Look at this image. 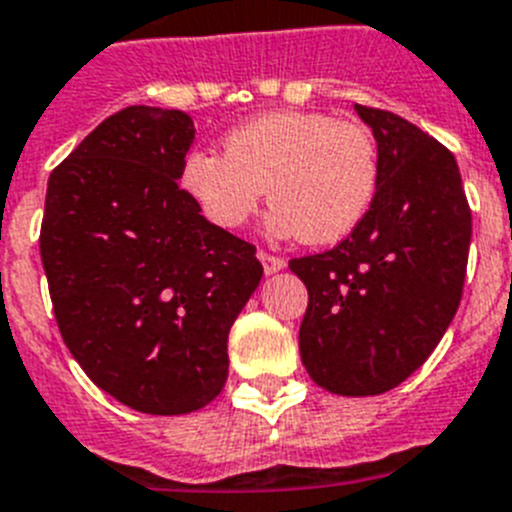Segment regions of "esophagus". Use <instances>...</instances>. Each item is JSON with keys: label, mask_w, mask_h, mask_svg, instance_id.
Masks as SVG:
<instances>
[{"label": "esophagus", "mask_w": 512, "mask_h": 512, "mask_svg": "<svg viewBox=\"0 0 512 512\" xmlns=\"http://www.w3.org/2000/svg\"><path fill=\"white\" fill-rule=\"evenodd\" d=\"M259 261L264 264L266 274H277V271H282L284 266H287V261L279 259V256H271V253L266 251H259Z\"/></svg>", "instance_id": "esophagus-1"}]
</instances>
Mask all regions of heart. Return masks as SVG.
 <instances>
[{
	"instance_id": "heart-1",
	"label": "heart",
	"mask_w": 512,
	"mask_h": 512,
	"mask_svg": "<svg viewBox=\"0 0 512 512\" xmlns=\"http://www.w3.org/2000/svg\"><path fill=\"white\" fill-rule=\"evenodd\" d=\"M223 151H192L179 174L184 194L220 230H241L269 187L271 233L328 246L359 228L377 194L372 133L323 112L253 117L225 133Z\"/></svg>"
}]
</instances>
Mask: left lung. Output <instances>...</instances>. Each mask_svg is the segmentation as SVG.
<instances>
[{
	"instance_id": "left-lung-1",
	"label": "left lung",
	"mask_w": 512,
	"mask_h": 512,
	"mask_svg": "<svg viewBox=\"0 0 512 512\" xmlns=\"http://www.w3.org/2000/svg\"><path fill=\"white\" fill-rule=\"evenodd\" d=\"M379 156L374 202L325 253L289 261L307 287L300 356L343 397L382 395L423 366L454 320L472 212L454 153L387 110L356 104Z\"/></svg>"
}]
</instances>
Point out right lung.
Wrapping results in <instances>:
<instances>
[{
    "label": "right lung",
    "instance_id": "right-lung-1",
    "mask_svg": "<svg viewBox=\"0 0 512 512\" xmlns=\"http://www.w3.org/2000/svg\"><path fill=\"white\" fill-rule=\"evenodd\" d=\"M194 122L135 104L53 169L40 259L63 343L99 390L184 415L228 379V333L264 266L179 187Z\"/></svg>",
    "mask_w": 512,
    "mask_h": 512
}]
</instances>
